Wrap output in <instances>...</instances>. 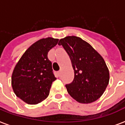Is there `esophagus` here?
<instances>
[{
	"mask_svg": "<svg viewBox=\"0 0 125 125\" xmlns=\"http://www.w3.org/2000/svg\"><path fill=\"white\" fill-rule=\"evenodd\" d=\"M58 73L59 76H60L61 74H62V71H61V70H60V71H59L58 72Z\"/></svg>",
	"mask_w": 125,
	"mask_h": 125,
	"instance_id": "1",
	"label": "esophagus"
}]
</instances>
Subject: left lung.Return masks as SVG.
Returning a JSON list of instances; mask_svg holds the SVG:
<instances>
[{"label": "left lung", "instance_id": "left-lung-1", "mask_svg": "<svg viewBox=\"0 0 125 125\" xmlns=\"http://www.w3.org/2000/svg\"><path fill=\"white\" fill-rule=\"evenodd\" d=\"M74 70V79L66 84L67 92L81 104H90L100 98L107 88L109 72L102 56L87 42L76 36L61 39Z\"/></svg>", "mask_w": 125, "mask_h": 125}]
</instances>
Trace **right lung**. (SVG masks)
Instances as JSON below:
<instances>
[{"label":"right lung","mask_w":125,"mask_h":125,"mask_svg":"<svg viewBox=\"0 0 125 125\" xmlns=\"http://www.w3.org/2000/svg\"><path fill=\"white\" fill-rule=\"evenodd\" d=\"M58 39L47 37L37 41L24 52L12 75V86L16 96L30 105L38 104L49 95L56 79L48 52Z\"/></svg>","instance_id":"1"}]
</instances>
